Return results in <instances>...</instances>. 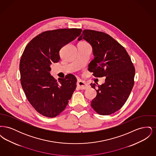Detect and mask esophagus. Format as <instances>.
<instances>
[{
  "instance_id": "34e87169",
  "label": "esophagus",
  "mask_w": 156,
  "mask_h": 156,
  "mask_svg": "<svg viewBox=\"0 0 156 156\" xmlns=\"http://www.w3.org/2000/svg\"><path fill=\"white\" fill-rule=\"evenodd\" d=\"M77 86L80 89H87L88 87V85L87 83L81 80H79L77 82Z\"/></svg>"
}]
</instances>
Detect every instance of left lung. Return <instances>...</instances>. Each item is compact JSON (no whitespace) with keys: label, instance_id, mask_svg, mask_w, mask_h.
Segmentation results:
<instances>
[{"label":"left lung","instance_id":"1","mask_svg":"<svg viewBox=\"0 0 156 156\" xmlns=\"http://www.w3.org/2000/svg\"><path fill=\"white\" fill-rule=\"evenodd\" d=\"M82 39L88 42L93 50L94 58L88 70L95 77L106 78L101 85L90 83L97 92L90 106L99 115H111L124 105L133 87V64L125 48L108 34L85 30L78 40Z\"/></svg>","mask_w":156,"mask_h":156}]
</instances>
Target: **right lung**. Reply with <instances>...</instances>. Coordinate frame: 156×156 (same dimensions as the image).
I'll list each match as a JSON object with an SVG mask.
<instances>
[{
    "label": "right lung",
    "mask_w": 156,
    "mask_h": 156,
    "mask_svg": "<svg viewBox=\"0 0 156 156\" xmlns=\"http://www.w3.org/2000/svg\"><path fill=\"white\" fill-rule=\"evenodd\" d=\"M81 29H61L41 33L26 47L20 61L23 89L32 106L41 115L54 118L67 107L76 87V78L68 74L56 80L50 75L59 50L81 34Z\"/></svg>",
    "instance_id": "1"
}]
</instances>
